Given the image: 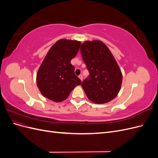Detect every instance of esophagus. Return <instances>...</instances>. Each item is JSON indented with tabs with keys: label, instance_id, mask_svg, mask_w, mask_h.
<instances>
[{
	"label": "esophagus",
	"instance_id": "obj_1",
	"mask_svg": "<svg viewBox=\"0 0 158 158\" xmlns=\"http://www.w3.org/2000/svg\"><path fill=\"white\" fill-rule=\"evenodd\" d=\"M78 77H79V78L80 79V80H81V81H82V80H83V76H82V74L79 75V76H78Z\"/></svg>",
	"mask_w": 158,
	"mask_h": 158
}]
</instances>
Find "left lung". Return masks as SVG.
Wrapping results in <instances>:
<instances>
[{
	"label": "left lung",
	"mask_w": 158,
	"mask_h": 158,
	"mask_svg": "<svg viewBox=\"0 0 158 158\" xmlns=\"http://www.w3.org/2000/svg\"><path fill=\"white\" fill-rule=\"evenodd\" d=\"M89 76L81 84L88 98L102 104L115 98L121 87L122 73L108 47L99 40L86 41L80 47Z\"/></svg>",
	"instance_id": "8db88e82"
}]
</instances>
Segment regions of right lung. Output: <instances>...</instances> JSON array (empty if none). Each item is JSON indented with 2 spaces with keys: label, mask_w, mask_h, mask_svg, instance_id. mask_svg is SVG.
Returning <instances> with one entry per match:
<instances>
[{
  "label": "right lung",
  "mask_w": 158,
  "mask_h": 158,
  "mask_svg": "<svg viewBox=\"0 0 158 158\" xmlns=\"http://www.w3.org/2000/svg\"><path fill=\"white\" fill-rule=\"evenodd\" d=\"M81 43L60 40L52 45L43 60L37 74V85L44 97L55 102H60L81 84L74 74L71 60L78 53Z\"/></svg>",
  "instance_id": "1"
}]
</instances>
